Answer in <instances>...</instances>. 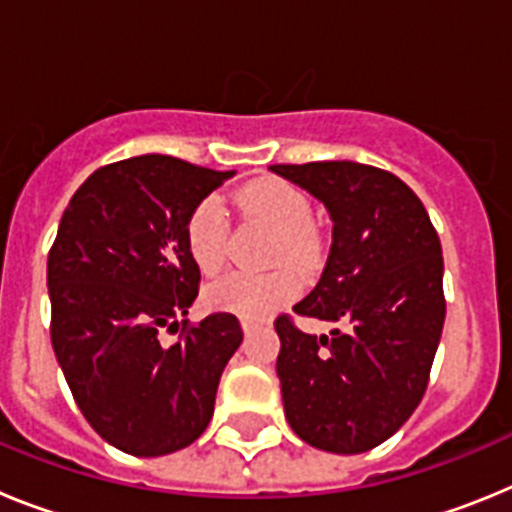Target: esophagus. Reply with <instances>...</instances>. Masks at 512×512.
Segmentation results:
<instances>
[{"mask_svg":"<svg viewBox=\"0 0 512 512\" xmlns=\"http://www.w3.org/2000/svg\"><path fill=\"white\" fill-rule=\"evenodd\" d=\"M264 325H266V320H261V318H241L243 333H253V330L264 328Z\"/></svg>","mask_w":512,"mask_h":512,"instance_id":"34e87169","label":"esophagus"}]
</instances>
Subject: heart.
Returning a JSON list of instances; mask_svg holds the SVG:
<instances>
[{
    "instance_id": "b5f03b06",
    "label": "heart",
    "mask_w": 512,
    "mask_h": 512,
    "mask_svg": "<svg viewBox=\"0 0 512 512\" xmlns=\"http://www.w3.org/2000/svg\"><path fill=\"white\" fill-rule=\"evenodd\" d=\"M241 205L248 215L259 217L277 230V243L271 251L274 264L287 261L292 266H307L315 259L318 241L310 228L312 205L295 184L282 179L253 182L241 192ZM184 243L189 259L202 274H217L223 269L228 256V223L217 197H205L194 205L184 225ZM300 289V277L287 269L269 274L233 271L207 284L205 302L212 310L233 312L238 318H269L271 312L295 300Z\"/></svg>"
}]
</instances>
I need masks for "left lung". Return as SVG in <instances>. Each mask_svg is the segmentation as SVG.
I'll return each instance as SVG.
<instances>
[{
	"label": "left lung",
	"instance_id": "1",
	"mask_svg": "<svg viewBox=\"0 0 512 512\" xmlns=\"http://www.w3.org/2000/svg\"><path fill=\"white\" fill-rule=\"evenodd\" d=\"M333 220L323 277L292 310L336 323L302 333L289 315L277 377L292 431L330 454H361L400 431L428 387L441 341V241L423 202L390 171L356 161L277 164Z\"/></svg>",
	"mask_w": 512,
	"mask_h": 512
}]
</instances>
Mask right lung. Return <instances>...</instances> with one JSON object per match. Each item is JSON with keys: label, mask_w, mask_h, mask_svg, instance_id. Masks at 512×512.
Returning <instances> with one entry per match:
<instances>
[{"label": "right lung", "mask_w": 512, "mask_h": 512, "mask_svg": "<svg viewBox=\"0 0 512 512\" xmlns=\"http://www.w3.org/2000/svg\"><path fill=\"white\" fill-rule=\"evenodd\" d=\"M233 174L133 156L94 171L61 217L48 253L53 351L84 418L125 454L197 441L243 341L230 312L182 320L200 292L184 225ZM164 327L180 330L174 347L160 341Z\"/></svg>", "instance_id": "right-lung-1"}]
</instances>
